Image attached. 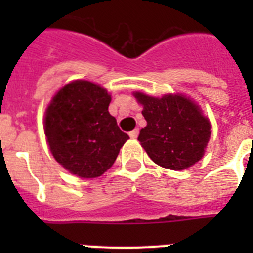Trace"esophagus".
Listing matches in <instances>:
<instances>
[{
  "label": "esophagus",
  "mask_w": 253,
  "mask_h": 253,
  "mask_svg": "<svg viewBox=\"0 0 253 253\" xmlns=\"http://www.w3.org/2000/svg\"><path fill=\"white\" fill-rule=\"evenodd\" d=\"M138 134H139V129H134L133 131H130V133H129V137H130V138H137Z\"/></svg>",
  "instance_id": "obj_1"
}]
</instances>
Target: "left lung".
<instances>
[{"mask_svg":"<svg viewBox=\"0 0 253 253\" xmlns=\"http://www.w3.org/2000/svg\"><path fill=\"white\" fill-rule=\"evenodd\" d=\"M147 126L138 140L154 163L169 169L193 166L204 154L210 123L191 100L180 95L158 99L137 92Z\"/></svg>","mask_w":253,"mask_h":253,"instance_id":"8db88e82","label":"left lung"}]
</instances>
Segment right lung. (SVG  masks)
I'll use <instances>...</instances> for the list:
<instances>
[{
    "label": "right lung",
    "instance_id": "obj_1",
    "mask_svg": "<svg viewBox=\"0 0 253 253\" xmlns=\"http://www.w3.org/2000/svg\"><path fill=\"white\" fill-rule=\"evenodd\" d=\"M110 95L88 81L64 86L46 109L44 131L51 154L71 173L99 177L129 139L109 113Z\"/></svg>",
    "mask_w": 253,
    "mask_h": 253
}]
</instances>
